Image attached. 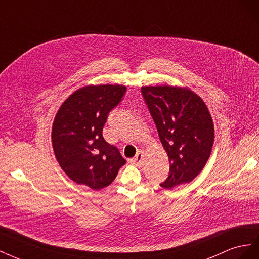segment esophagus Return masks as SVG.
Returning a JSON list of instances; mask_svg holds the SVG:
<instances>
[{"instance_id":"1","label":"esophagus","mask_w":259,"mask_h":259,"mask_svg":"<svg viewBox=\"0 0 259 259\" xmlns=\"http://www.w3.org/2000/svg\"><path fill=\"white\" fill-rule=\"evenodd\" d=\"M143 158H144V153H143L142 151H139V152L137 153V155H136V157L132 158L130 161L132 162V164H136V165H138V166H141Z\"/></svg>"}]
</instances>
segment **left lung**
<instances>
[{"instance_id":"1","label":"left lung","mask_w":259,"mask_h":259,"mask_svg":"<svg viewBox=\"0 0 259 259\" xmlns=\"http://www.w3.org/2000/svg\"><path fill=\"white\" fill-rule=\"evenodd\" d=\"M141 92L170 164L160 187L172 189L191 182L207 162L215 138L207 106L186 88L142 87Z\"/></svg>"}]
</instances>
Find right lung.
<instances>
[{
  "mask_svg": "<svg viewBox=\"0 0 259 259\" xmlns=\"http://www.w3.org/2000/svg\"><path fill=\"white\" fill-rule=\"evenodd\" d=\"M125 91L119 84L88 85L73 92L58 109L52 144L58 164L73 182L101 190L125 164L119 150L102 135L109 112Z\"/></svg>",
  "mask_w": 259,
  "mask_h": 259,
  "instance_id": "1",
  "label": "right lung"
}]
</instances>
